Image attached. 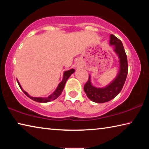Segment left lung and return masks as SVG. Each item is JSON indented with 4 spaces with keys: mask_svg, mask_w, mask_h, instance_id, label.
Segmentation results:
<instances>
[{
    "mask_svg": "<svg viewBox=\"0 0 149 149\" xmlns=\"http://www.w3.org/2000/svg\"><path fill=\"white\" fill-rule=\"evenodd\" d=\"M110 45H114V50L119 58L120 70L116 77L107 86L97 88L93 86L91 82V76L84 85V91L87 97L97 103H104L115 98L122 91L127 75L128 64L127 55L125 54L122 41L114 35L110 36Z\"/></svg>",
    "mask_w": 149,
    "mask_h": 149,
    "instance_id": "obj_1",
    "label": "left lung"
}]
</instances>
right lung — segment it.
Returning a JSON list of instances; mask_svg holds the SVG:
<instances>
[{"mask_svg":"<svg viewBox=\"0 0 149 149\" xmlns=\"http://www.w3.org/2000/svg\"><path fill=\"white\" fill-rule=\"evenodd\" d=\"M75 72V70L74 69H71L70 70H68V71H65L64 72V74H63V79L62 81L58 85V87L56 88V89L52 93L51 95H49L48 97L46 98H42V97H31L28 93L27 92L25 91L22 89L21 85H20L19 83L18 82V81L17 80V84H18L19 86L20 87V89H22V91H23L25 94H26L27 97H28L29 99H32L33 100H34V101H36V102H50L51 101V100H54L56 99H57L58 97H59L61 94L63 89H64V87L65 86V82H66V81L68 80V79L70 77V75H71L73 73H74Z\"/></svg>","mask_w":149,"mask_h":149,"instance_id":"1","label":"right lung"}]
</instances>
